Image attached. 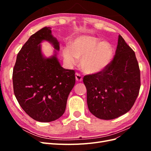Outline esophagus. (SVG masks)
I'll return each mask as SVG.
<instances>
[{"label": "esophagus", "instance_id": "34e87169", "mask_svg": "<svg viewBox=\"0 0 151 151\" xmlns=\"http://www.w3.org/2000/svg\"><path fill=\"white\" fill-rule=\"evenodd\" d=\"M76 79L77 81L78 82H81L83 81V77L81 76V75L79 73H76Z\"/></svg>", "mask_w": 151, "mask_h": 151}]
</instances>
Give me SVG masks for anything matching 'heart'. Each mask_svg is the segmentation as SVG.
I'll list each match as a JSON object with an SVG mask.
<instances>
[{
  "label": "heart",
  "instance_id": "1",
  "mask_svg": "<svg viewBox=\"0 0 151 151\" xmlns=\"http://www.w3.org/2000/svg\"><path fill=\"white\" fill-rule=\"evenodd\" d=\"M62 54L65 61L70 65L76 64L77 58H81L82 69L86 74H93L109 65L113 58V50L107 42H100L95 36L81 35L71 41L70 47H63Z\"/></svg>",
  "mask_w": 151,
  "mask_h": 151
}]
</instances>
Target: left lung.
Wrapping results in <instances>:
<instances>
[{"instance_id": "8db88e82", "label": "left lung", "mask_w": 151, "mask_h": 151, "mask_svg": "<svg viewBox=\"0 0 151 151\" xmlns=\"http://www.w3.org/2000/svg\"><path fill=\"white\" fill-rule=\"evenodd\" d=\"M87 103L99 119L112 120L133 106L140 87V74L135 52L118 36L115 57L109 65L96 74L85 76Z\"/></svg>"}]
</instances>
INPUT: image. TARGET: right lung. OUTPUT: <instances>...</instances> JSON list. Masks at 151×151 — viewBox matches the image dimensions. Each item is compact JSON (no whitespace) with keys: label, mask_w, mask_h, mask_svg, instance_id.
<instances>
[{"label":"right lung","mask_w":151,"mask_h":151,"mask_svg":"<svg viewBox=\"0 0 151 151\" xmlns=\"http://www.w3.org/2000/svg\"><path fill=\"white\" fill-rule=\"evenodd\" d=\"M43 40L59 50V42L49 27L31 35L17 54L12 82L14 93L22 109L36 121L50 122L64 113L76 77L74 70L60 65L56 50L49 58L43 56L40 45Z\"/></svg>","instance_id":"obj_1"}]
</instances>
